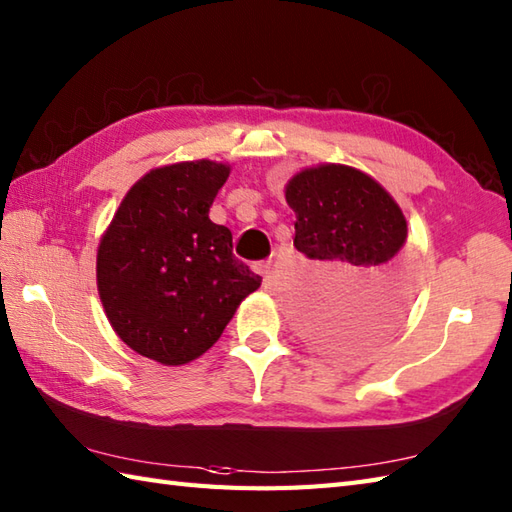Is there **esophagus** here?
<instances>
[{"instance_id":"esophagus-1","label":"esophagus","mask_w":512,"mask_h":512,"mask_svg":"<svg viewBox=\"0 0 512 512\" xmlns=\"http://www.w3.org/2000/svg\"><path fill=\"white\" fill-rule=\"evenodd\" d=\"M270 266H273V259H264V262H257V264H255L257 273H262V275H268Z\"/></svg>"}]
</instances>
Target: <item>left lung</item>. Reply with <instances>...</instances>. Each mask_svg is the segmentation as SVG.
Wrapping results in <instances>:
<instances>
[{
  "label": "left lung",
  "instance_id": "8db88e82",
  "mask_svg": "<svg viewBox=\"0 0 512 512\" xmlns=\"http://www.w3.org/2000/svg\"><path fill=\"white\" fill-rule=\"evenodd\" d=\"M286 202L297 215L295 248L325 270L303 332L334 352L383 341L413 288V268L402 255L407 220L396 200L361 169L323 162L288 180Z\"/></svg>",
  "mask_w": 512,
  "mask_h": 512
}]
</instances>
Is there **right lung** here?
<instances>
[{"instance_id":"add662e5","label":"right lung","mask_w":512,"mask_h":512,"mask_svg":"<svg viewBox=\"0 0 512 512\" xmlns=\"http://www.w3.org/2000/svg\"><path fill=\"white\" fill-rule=\"evenodd\" d=\"M228 173L215 160L151 169L101 237L96 286L107 321L125 345L160 365L202 356L262 286L235 259L231 231L209 220Z\"/></svg>"}]
</instances>
